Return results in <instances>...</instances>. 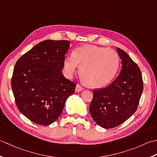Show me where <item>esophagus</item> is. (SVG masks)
Returning a JSON list of instances; mask_svg holds the SVG:
<instances>
[{"label":"esophagus","mask_w":157,"mask_h":157,"mask_svg":"<svg viewBox=\"0 0 157 157\" xmlns=\"http://www.w3.org/2000/svg\"><path fill=\"white\" fill-rule=\"evenodd\" d=\"M83 90V87H81L80 85H76V88H75V91L76 92H80Z\"/></svg>","instance_id":"esophagus-1"}]
</instances>
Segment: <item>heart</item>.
<instances>
[{"instance_id":"heart-1","label":"heart","mask_w":157,"mask_h":157,"mask_svg":"<svg viewBox=\"0 0 157 157\" xmlns=\"http://www.w3.org/2000/svg\"><path fill=\"white\" fill-rule=\"evenodd\" d=\"M80 66L79 75L89 87L100 88L110 83L115 77L119 67V57L114 49L95 45L76 48L72 56L63 59V70L68 76Z\"/></svg>"}]
</instances>
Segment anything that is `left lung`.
<instances>
[{
  "instance_id": "8db88e82",
  "label": "left lung",
  "mask_w": 157,
  "mask_h": 157,
  "mask_svg": "<svg viewBox=\"0 0 157 157\" xmlns=\"http://www.w3.org/2000/svg\"><path fill=\"white\" fill-rule=\"evenodd\" d=\"M117 50L122 64L120 74L107 87L94 90L89 106L93 119L104 129L119 126L134 114L143 91L139 67L123 50Z\"/></svg>"
}]
</instances>
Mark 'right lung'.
Listing matches in <instances>:
<instances>
[{"instance_id":"add662e5","label":"right lung","mask_w":157,"mask_h":157,"mask_svg":"<svg viewBox=\"0 0 157 157\" xmlns=\"http://www.w3.org/2000/svg\"><path fill=\"white\" fill-rule=\"evenodd\" d=\"M70 41L45 40L15 63L11 87L18 110L32 122L49 125L58 119L76 84L63 75Z\"/></svg>"}]
</instances>
